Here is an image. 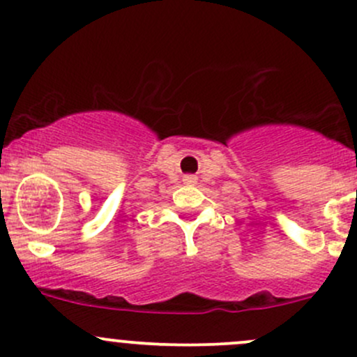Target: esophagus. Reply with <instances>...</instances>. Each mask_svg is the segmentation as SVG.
<instances>
[{
    "mask_svg": "<svg viewBox=\"0 0 357 357\" xmlns=\"http://www.w3.org/2000/svg\"><path fill=\"white\" fill-rule=\"evenodd\" d=\"M185 183H188V185H193V183H197V178L195 176H185V179H183Z\"/></svg>",
    "mask_w": 357,
    "mask_h": 357,
    "instance_id": "1",
    "label": "esophagus"
}]
</instances>
